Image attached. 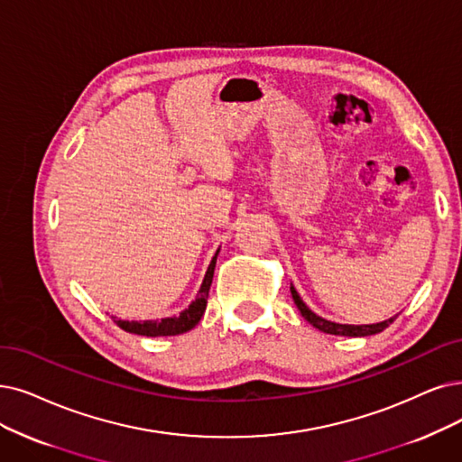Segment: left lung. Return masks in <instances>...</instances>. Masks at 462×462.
Here are the masks:
<instances>
[{
	"label": "left lung",
	"mask_w": 462,
	"mask_h": 462,
	"mask_svg": "<svg viewBox=\"0 0 462 462\" xmlns=\"http://www.w3.org/2000/svg\"><path fill=\"white\" fill-rule=\"evenodd\" d=\"M290 291H291V298H293V303L298 305L301 317L315 326L317 329L324 331V334H329V336H345V337H365V336H375L379 334V331H383L384 328H389V324L394 322L396 317L384 320V322H377V324H362V326H355V324H337V322H329L319 315H315L305 303L303 300L300 298V293L295 291L293 286H290Z\"/></svg>",
	"instance_id": "obj_1"
}]
</instances>
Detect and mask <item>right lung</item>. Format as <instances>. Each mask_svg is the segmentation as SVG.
<instances>
[{
	"label": "right lung",
	"instance_id": "add662e5",
	"mask_svg": "<svg viewBox=\"0 0 462 462\" xmlns=\"http://www.w3.org/2000/svg\"><path fill=\"white\" fill-rule=\"evenodd\" d=\"M219 254V248L216 250L212 262L208 265V271L205 274V281L200 284V290L197 293V300L186 309L181 310L178 317H171V319H161V320H121V319H114V322L128 331V334H136V336H145V337H159V336H180L186 334V331L193 329L200 317L205 315V309L208 303V291H210V284H212V276H214V267H216V257Z\"/></svg>",
	"mask_w": 462,
	"mask_h": 462
}]
</instances>
